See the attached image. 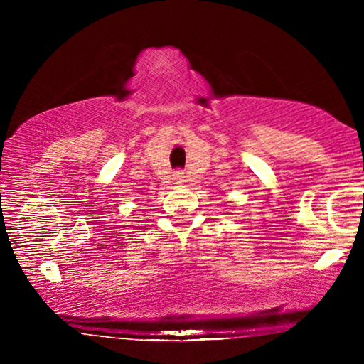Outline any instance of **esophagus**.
<instances>
[{
  "label": "esophagus",
  "mask_w": 364,
  "mask_h": 364,
  "mask_svg": "<svg viewBox=\"0 0 364 364\" xmlns=\"http://www.w3.org/2000/svg\"><path fill=\"white\" fill-rule=\"evenodd\" d=\"M183 181H186V176H183L182 171H176V172H173V182H176V183H182Z\"/></svg>",
  "instance_id": "esophagus-1"
}]
</instances>
